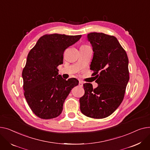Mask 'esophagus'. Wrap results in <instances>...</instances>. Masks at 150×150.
<instances>
[{
  "mask_svg": "<svg viewBox=\"0 0 150 150\" xmlns=\"http://www.w3.org/2000/svg\"><path fill=\"white\" fill-rule=\"evenodd\" d=\"M79 86H83V83H82V82H81V81H79Z\"/></svg>",
  "mask_w": 150,
  "mask_h": 150,
  "instance_id": "obj_1",
  "label": "esophagus"
}]
</instances>
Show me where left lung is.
I'll return each instance as SVG.
<instances>
[{
  "label": "left lung",
  "mask_w": 150,
  "mask_h": 150,
  "mask_svg": "<svg viewBox=\"0 0 150 150\" xmlns=\"http://www.w3.org/2000/svg\"><path fill=\"white\" fill-rule=\"evenodd\" d=\"M94 52L90 69L98 86L83 84L85 94L80 98L81 112L87 117L103 119L110 116L124 98L129 81L128 59L117 38L99 33L86 37Z\"/></svg>",
  "instance_id": "obj_1"
}]
</instances>
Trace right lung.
Here are the masks:
<instances>
[{"label":"right lung","mask_w":150,"mask_h":150,"mask_svg":"<svg viewBox=\"0 0 150 150\" xmlns=\"http://www.w3.org/2000/svg\"><path fill=\"white\" fill-rule=\"evenodd\" d=\"M81 36L44 35L29 52L22 71L24 96L38 117L50 119L59 116L65 100L79 84L75 78L63 79L57 67L63 64L65 50Z\"/></svg>","instance_id":"right-lung-1"}]
</instances>
